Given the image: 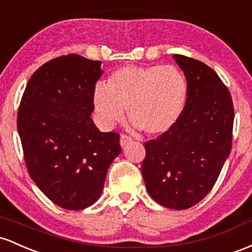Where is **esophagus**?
<instances>
[{"label": "esophagus", "mask_w": 252, "mask_h": 252, "mask_svg": "<svg viewBox=\"0 0 252 252\" xmlns=\"http://www.w3.org/2000/svg\"><path fill=\"white\" fill-rule=\"evenodd\" d=\"M131 143H132V138L127 137V135H125V134H123L120 137V145H121V148H125V146H127V145H128V144H131Z\"/></svg>", "instance_id": "34e87169"}]
</instances>
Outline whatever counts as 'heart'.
Wrapping results in <instances>:
<instances>
[{
    "mask_svg": "<svg viewBox=\"0 0 252 252\" xmlns=\"http://www.w3.org/2000/svg\"><path fill=\"white\" fill-rule=\"evenodd\" d=\"M188 86L185 75L172 65L124 66L108 83H97L93 102L98 120L112 127L124 118L125 107L132 126L146 134H162L179 120Z\"/></svg>",
    "mask_w": 252,
    "mask_h": 252,
    "instance_id": "1",
    "label": "heart"
}]
</instances>
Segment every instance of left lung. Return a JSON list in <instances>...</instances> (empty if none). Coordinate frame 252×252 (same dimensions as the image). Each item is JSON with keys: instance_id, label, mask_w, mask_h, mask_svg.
I'll return each mask as SVG.
<instances>
[{"instance_id": "obj_1", "label": "left lung", "mask_w": 252, "mask_h": 252, "mask_svg": "<svg viewBox=\"0 0 252 252\" xmlns=\"http://www.w3.org/2000/svg\"><path fill=\"white\" fill-rule=\"evenodd\" d=\"M188 86L185 108L169 131L145 143L141 164L150 196L171 210H187L213 188L232 146L233 102L210 66L174 55Z\"/></svg>"}]
</instances>
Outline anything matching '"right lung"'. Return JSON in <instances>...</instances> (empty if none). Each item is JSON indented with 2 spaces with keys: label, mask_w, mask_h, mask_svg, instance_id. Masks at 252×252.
I'll list each match as a JSON object with an SVG mask.
<instances>
[{
  "label": "right lung",
  "mask_w": 252,
  "mask_h": 252,
  "mask_svg": "<svg viewBox=\"0 0 252 252\" xmlns=\"http://www.w3.org/2000/svg\"><path fill=\"white\" fill-rule=\"evenodd\" d=\"M101 62L62 56L33 73L22 95L18 132L30 176L53 203L80 211L95 203L121 152L118 133L90 115Z\"/></svg>",
  "instance_id": "right-lung-1"
}]
</instances>
